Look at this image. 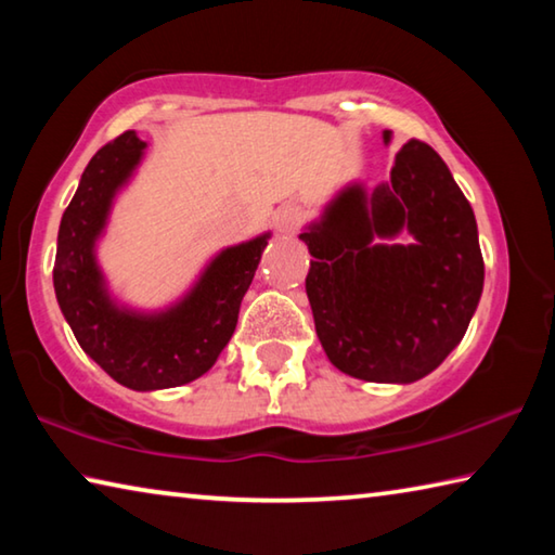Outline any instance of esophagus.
<instances>
[{
	"mask_svg": "<svg viewBox=\"0 0 555 555\" xmlns=\"http://www.w3.org/2000/svg\"><path fill=\"white\" fill-rule=\"evenodd\" d=\"M300 222H304V210H300L296 203H286L276 210V230L279 232L294 234L300 228Z\"/></svg>",
	"mask_w": 555,
	"mask_h": 555,
	"instance_id": "34e87169",
	"label": "esophagus"
}]
</instances>
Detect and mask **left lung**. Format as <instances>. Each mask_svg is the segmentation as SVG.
Listing matches in <instances>:
<instances>
[{
	"instance_id": "left-lung-1",
	"label": "left lung",
	"mask_w": 555,
	"mask_h": 555,
	"mask_svg": "<svg viewBox=\"0 0 555 555\" xmlns=\"http://www.w3.org/2000/svg\"><path fill=\"white\" fill-rule=\"evenodd\" d=\"M403 231L412 242L397 245ZM298 237L313 257L306 294L318 340L340 372L411 384L463 340L485 261L475 212L428 144H403L391 181L372 191L345 185Z\"/></svg>"
}]
</instances>
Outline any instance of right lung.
I'll return each mask as SVG.
<instances>
[{"label": "right lung", "mask_w": 555, "mask_h": 555, "mask_svg": "<svg viewBox=\"0 0 555 555\" xmlns=\"http://www.w3.org/2000/svg\"><path fill=\"white\" fill-rule=\"evenodd\" d=\"M146 142L125 131L90 158L65 208L53 264V288L75 340L112 379L134 391L181 387L203 377L237 325L271 232L222 249L183 298L144 313L109 296L98 264L112 203L142 164Z\"/></svg>", "instance_id": "add662e5"}]
</instances>
